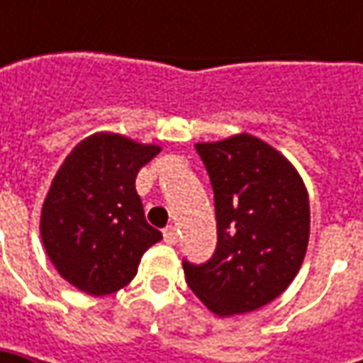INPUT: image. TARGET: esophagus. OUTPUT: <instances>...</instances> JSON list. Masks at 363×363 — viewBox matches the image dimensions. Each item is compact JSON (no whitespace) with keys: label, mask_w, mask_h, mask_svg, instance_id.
<instances>
[{"label":"esophagus","mask_w":363,"mask_h":363,"mask_svg":"<svg viewBox=\"0 0 363 363\" xmlns=\"http://www.w3.org/2000/svg\"><path fill=\"white\" fill-rule=\"evenodd\" d=\"M163 238H165V242L167 244H177V240H179L177 228H175V226H167V228L163 230Z\"/></svg>","instance_id":"1"}]
</instances>
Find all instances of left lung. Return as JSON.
<instances>
[{
	"label": "left lung",
	"instance_id": "obj_1",
	"mask_svg": "<svg viewBox=\"0 0 363 363\" xmlns=\"http://www.w3.org/2000/svg\"><path fill=\"white\" fill-rule=\"evenodd\" d=\"M216 206L218 244L203 264L184 260L188 286L220 317L274 301L297 277L309 242V196L297 169L248 133L198 143Z\"/></svg>",
	"mask_w": 363,
	"mask_h": 363
}]
</instances>
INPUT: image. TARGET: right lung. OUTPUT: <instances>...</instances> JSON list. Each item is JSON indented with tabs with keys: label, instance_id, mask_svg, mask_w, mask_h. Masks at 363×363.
<instances>
[{
	"label": "right lung",
	"instance_id": "add662e5",
	"mask_svg": "<svg viewBox=\"0 0 363 363\" xmlns=\"http://www.w3.org/2000/svg\"><path fill=\"white\" fill-rule=\"evenodd\" d=\"M157 153V145L94 133L54 175L40 234L56 271L82 293L103 297L129 285L143 252L161 240L135 189L139 169Z\"/></svg>",
	"mask_w": 363,
	"mask_h": 363
}]
</instances>
